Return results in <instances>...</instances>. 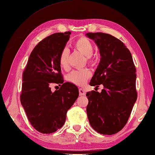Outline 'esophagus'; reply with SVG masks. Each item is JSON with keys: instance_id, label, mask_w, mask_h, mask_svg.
<instances>
[{"instance_id": "esophagus-1", "label": "esophagus", "mask_w": 155, "mask_h": 155, "mask_svg": "<svg viewBox=\"0 0 155 155\" xmlns=\"http://www.w3.org/2000/svg\"><path fill=\"white\" fill-rule=\"evenodd\" d=\"M79 94L80 96H84L85 94H86V91L85 90L83 89V88H79Z\"/></svg>"}]
</instances>
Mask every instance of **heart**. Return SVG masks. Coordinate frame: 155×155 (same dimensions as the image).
I'll return each instance as SVG.
<instances>
[{
  "instance_id": "1",
  "label": "heart",
  "mask_w": 155,
  "mask_h": 155,
  "mask_svg": "<svg viewBox=\"0 0 155 155\" xmlns=\"http://www.w3.org/2000/svg\"><path fill=\"white\" fill-rule=\"evenodd\" d=\"M74 48L85 56L87 61L89 63L94 64L96 62V57H94L92 54L94 49L93 43L87 38L83 37L78 38L74 42ZM68 51L67 49H64L61 52L60 57H59V63L62 68H66L68 67ZM91 72L88 68L76 70L72 71L69 74V80L71 83L77 84L78 86H83L86 83L88 78L91 77Z\"/></svg>"
}]
</instances>
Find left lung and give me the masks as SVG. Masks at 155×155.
<instances>
[{
    "label": "left lung",
    "instance_id": "8db88e82",
    "mask_svg": "<svg viewBox=\"0 0 155 155\" xmlns=\"http://www.w3.org/2000/svg\"><path fill=\"white\" fill-rule=\"evenodd\" d=\"M86 36L94 41L101 55L89 84L103 85L101 93L92 91L86 94L88 118L97 133L111 135L124 127L137 101L135 66L130 52L119 39L103 32Z\"/></svg>",
    "mask_w": 155,
    "mask_h": 155
}]
</instances>
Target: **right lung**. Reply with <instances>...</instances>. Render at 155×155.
Masks as SVG:
<instances>
[{
	"label": "right lung",
	"mask_w": 155,
	"mask_h": 155,
	"mask_svg": "<svg viewBox=\"0 0 155 155\" xmlns=\"http://www.w3.org/2000/svg\"><path fill=\"white\" fill-rule=\"evenodd\" d=\"M71 32H58L41 41L31 53L23 72L21 102L32 126L43 134L63 126L67 113L79 94L75 84L64 83L59 57ZM52 83L61 84L52 92Z\"/></svg>",
	"instance_id": "1"
}]
</instances>
